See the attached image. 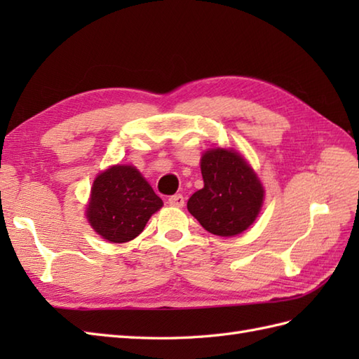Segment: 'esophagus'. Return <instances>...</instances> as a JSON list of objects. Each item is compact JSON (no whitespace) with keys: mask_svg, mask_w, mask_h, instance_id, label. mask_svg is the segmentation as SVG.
<instances>
[{"mask_svg":"<svg viewBox=\"0 0 359 359\" xmlns=\"http://www.w3.org/2000/svg\"><path fill=\"white\" fill-rule=\"evenodd\" d=\"M168 203H170L171 207L182 208L185 205V197L182 196V194H174V196L170 197V199H168Z\"/></svg>","mask_w":359,"mask_h":359,"instance_id":"34e87169","label":"esophagus"}]
</instances>
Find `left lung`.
<instances>
[{
  "mask_svg": "<svg viewBox=\"0 0 359 359\" xmlns=\"http://www.w3.org/2000/svg\"><path fill=\"white\" fill-rule=\"evenodd\" d=\"M203 188L187 203L205 230L231 238L255 222L264 203V187L239 152L215 148L201 158Z\"/></svg>",
  "mask_w": 359,
  "mask_h": 359,
  "instance_id": "left-lung-1",
  "label": "left lung"
}]
</instances>
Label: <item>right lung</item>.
<instances>
[{
  "label": "right lung",
  "instance_id": "1",
  "mask_svg": "<svg viewBox=\"0 0 359 359\" xmlns=\"http://www.w3.org/2000/svg\"><path fill=\"white\" fill-rule=\"evenodd\" d=\"M162 205L135 166L114 165L95 177L86 216L103 239L123 243L137 238Z\"/></svg>",
  "mask_w": 359,
  "mask_h": 359
}]
</instances>
